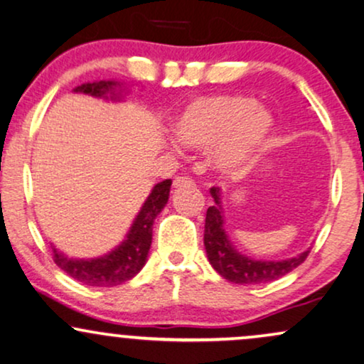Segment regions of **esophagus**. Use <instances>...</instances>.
I'll list each match as a JSON object with an SVG mask.
<instances>
[{"label": "esophagus", "mask_w": 364, "mask_h": 364, "mask_svg": "<svg viewBox=\"0 0 364 364\" xmlns=\"http://www.w3.org/2000/svg\"><path fill=\"white\" fill-rule=\"evenodd\" d=\"M173 185H174V188H181V186H188V185H195V181L188 176H178L176 179H174Z\"/></svg>", "instance_id": "obj_1"}]
</instances>
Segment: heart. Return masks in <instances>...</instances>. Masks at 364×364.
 I'll return each mask as SVG.
<instances>
[{"mask_svg": "<svg viewBox=\"0 0 364 364\" xmlns=\"http://www.w3.org/2000/svg\"><path fill=\"white\" fill-rule=\"evenodd\" d=\"M272 116L254 97L206 95L191 100L173 122L179 144L210 151L211 164L227 174L242 173L272 131Z\"/></svg>", "mask_w": 364, "mask_h": 364, "instance_id": "b5f03b06", "label": "heart"}]
</instances>
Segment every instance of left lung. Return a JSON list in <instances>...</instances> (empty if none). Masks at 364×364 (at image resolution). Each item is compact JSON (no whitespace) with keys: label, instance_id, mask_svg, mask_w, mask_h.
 <instances>
[{"label":"left lung","instance_id":"obj_1","mask_svg":"<svg viewBox=\"0 0 364 364\" xmlns=\"http://www.w3.org/2000/svg\"><path fill=\"white\" fill-rule=\"evenodd\" d=\"M215 205L206 210L205 220V250L213 269L233 284H267L292 272L309 255V248L292 259L285 260H257L240 254L225 230V216L222 208V191L210 188Z\"/></svg>","mask_w":364,"mask_h":364}]
</instances>
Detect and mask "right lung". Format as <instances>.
Masks as SVG:
<instances>
[{"label": "right lung", "mask_w": 364, "mask_h": 364, "mask_svg": "<svg viewBox=\"0 0 364 364\" xmlns=\"http://www.w3.org/2000/svg\"><path fill=\"white\" fill-rule=\"evenodd\" d=\"M122 84L116 80L87 82L75 87L73 92L87 94L92 97H104L110 100H122ZM171 179H164L151 190L149 196L142 203L139 213L129 228L127 235L109 254L95 259H70L53 247V260L63 272L72 279L92 287H114L131 280L144 267L153 242V223L168 203Z\"/></svg>", "instance_id": "1"}]
</instances>
